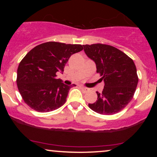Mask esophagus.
I'll use <instances>...</instances> for the list:
<instances>
[{
	"label": "esophagus",
	"instance_id": "obj_1",
	"mask_svg": "<svg viewBox=\"0 0 157 157\" xmlns=\"http://www.w3.org/2000/svg\"><path fill=\"white\" fill-rule=\"evenodd\" d=\"M80 88H81V89H82V91H84V92H86V91H89V89H88V88H86V87H84V86H80Z\"/></svg>",
	"mask_w": 157,
	"mask_h": 157
}]
</instances>
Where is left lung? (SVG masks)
<instances>
[{
	"label": "left lung",
	"mask_w": 157,
	"mask_h": 157,
	"mask_svg": "<svg viewBox=\"0 0 157 157\" xmlns=\"http://www.w3.org/2000/svg\"><path fill=\"white\" fill-rule=\"evenodd\" d=\"M86 55L95 62L97 73L105 82L97 100L89 104L95 112L111 115L121 111L134 97L138 83L134 61L118 48L102 44L83 45Z\"/></svg>",
	"instance_id": "8db88e82"
}]
</instances>
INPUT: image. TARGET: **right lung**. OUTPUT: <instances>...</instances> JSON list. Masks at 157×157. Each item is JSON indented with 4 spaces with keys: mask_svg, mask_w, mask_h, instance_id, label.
Here are the masks:
<instances>
[{
    "mask_svg": "<svg viewBox=\"0 0 157 157\" xmlns=\"http://www.w3.org/2000/svg\"><path fill=\"white\" fill-rule=\"evenodd\" d=\"M82 49L80 44L47 42L29 52L20 63L16 80L25 103L43 113L63 105L75 85H65L57 79V72H63L69 57Z\"/></svg>",
    "mask_w": 157,
    "mask_h": 157,
    "instance_id": "right-lung-1",
    "label": "right lung"
}]
</instances>
